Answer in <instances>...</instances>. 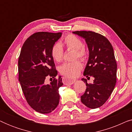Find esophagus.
Instances as JSON below:
<instances>
[{"label":"esophagus","instance_id":"34e87169","mask_svg":"<svg viewBox=\"0 0 132 132\" xmlns=\"http://www.w3.org/2000/svg\"><path fill=\"white\" fill-rule=\"evenodd\" d=\"M76 82L75 79H72L68 78V77H64L62 78V82L64 83V85H72Z\"/></svg>","mask_w":132,"mask_h":132}]
</instances>
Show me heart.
Here are the masks:
<instances>
[{
  "label": "heart",
  "instance_id": "b5f03b06",
  "mask_svg": "<svg viewBox=\"0 0 132 132\" xmlns=\"http://www.w3.org/2000/svg\"><path fill=\"white\" fill-rule=\"evenodd\" d=\"M63 44L68 49L75 50V58L77 57L84 59L86 56V52L82 40L73 34L67 35L64 39ZM52 58L56 62H61L64 56V49L60 43H56L51 48ZM82 68V65L79 61L72 62H66L60 66L59 71L61 75L67 77H75L79 75Z\"/></svg>",
  "mask_w": 132,
  "mask_h": 132
}]
</instances>
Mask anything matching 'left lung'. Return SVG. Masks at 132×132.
Returning a JSON list of instances; mask_svg holds the SVG:
<instances>
[{
  "label": "left lung",
  "mask_w": 132,
  "mask_h": 132,
  "mask_svg": "<svg viewBox=\"0 0 132 132\" xmlns=\"http://www.w3.org/2000/svg\"><path fill=\"white\" fill-rule=\"evenodd\" d=\"M73 34L85 39L89 58L84 75L94 77L93 84L86 83V91L81 102L86 107L95 109L105 103L114 89L117 82V65L112 46L103 35L92 31H75Z\"/></svg>",
  "instance_id": "1"
}]
</instances>
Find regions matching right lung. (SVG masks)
I'll use <instances>...</instances> for the list:
<instances>
[{
    "mask_svg": "<svg viewBox=\"0 0 132 132\" xmlns=\"http://www.w3.org/2000/svg\"><path fill=\"white\" fill-rule=\"evenodd\" d=\"M61 35V32L34 34L25 41L19 57V80L23 93L30 107L41 113H50L59 102L58 89L63 84L61 76L55 78L57 71L51 48ZM47 76L54 79L49 84L45 82Z\"/></svg>",
    "mask_w": 132,
    "mask_h": 132,
    "instance_id": "right-lung-1",
    "label": "right lung"
}]
</instances>
